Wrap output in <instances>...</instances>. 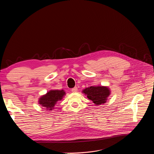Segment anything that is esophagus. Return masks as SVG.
Returning a JSON list of instances; mask_svg holds the SVG:
<instances>
[{
  "label": "esophagus",
  "mask_w": 154,
  "mask_h": 154,
  "mask_svg": "<svg viewBox=\"0 0 154 154\" xmlns=\"http://www.w3.org/2000/svg\"><path fill=\"white\" fill-rule=\"evenodd\" d=\"M71 91L72 93H76L77 91V87H74L71 90Z\"/></svg>",
  "instance_id": "obj_1"
}]
</instances>
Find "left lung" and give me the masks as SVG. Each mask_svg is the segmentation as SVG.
<instances>
[{
	"label": "left lung",
	"instance_id": "8db88e82",
	"mask_svg": "<svg viewBox=\"0 0 154 154\" xmlns=\"http://www.w3.org/2000/svg\"><path fill=\"white\" fill-rule=\"evenodd\" d=\"M83 93L87 96V97L91 100L96 105L105 103L108 97L110 94V91L106 86H97L86 88Z\"/></svg>",
	"mask_w": 154,
	"mask_h": 154
}]
</instances>
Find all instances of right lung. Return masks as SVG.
Instances as JSON below:
<instances>
[{
	"label": "right lung",
	"instance_id": "add662e5",
	"mask_svg": "<svg viewBox=\"0 0 154 154\" xmlns=\"http://www.w3.org/2000/svg\"><path fill=\"white\" fill-rule=\"evenodd\" d=\"M65 92L62 90H51L46 94L41 97L39 99V103L44 106L47 110H52L57 102L61 100Z\"/></svg>",
	"mask_w": 154,
	"mask_h": 154
}]
</instances>
